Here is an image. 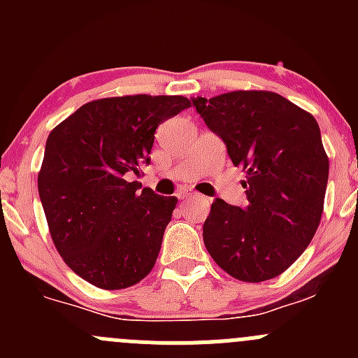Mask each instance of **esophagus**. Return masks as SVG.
<instances>
[{
  "mask_svg": "<svg viewBox=\"0 0 358 358\" xmlns=\"http://www.w3.org/2000/svg\"><path fill=\"white\" fill-rule=\"evenodd\" d=\"M180 197H183V199H185V197H189V199H202L201 196H197V194L194 192H182L180 194Z\"/></svg>",
  "mask_w": 358,
  "mask_h": 358,
  "instance_id": "obj_1",
  "label": "esophagus"
}]
</instances>
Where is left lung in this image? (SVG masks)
I'll return each instance as SVG.
<instances>
[{"mask_svg": "<svg viewBox=\"0 0 358 358\" xmlns=\"http://www.w3.org/2000/svg\"><path fill=\"white\" fill-rule=\"evenodd\" d=\"M206 126L248 171V206L215 199L202 227L211 258L234 279L280 275L312 243L320 223L329 159L306 110L272 92L192 99Z\"/></svg>", "mask_w": 358, "mask_h": 358, "instance_id": "left-lung-1", "label": "left lung"}]
</instances>
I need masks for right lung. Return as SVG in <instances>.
<instances>
[{
	"label": "right lung",
	"instance_id": "1",
	"mask_svg": "<svg viewBox=\"0 0 358 358\" xmlns=\"http://www.w3.org/2000/svg\"><path fill=\"white\" fill-rule=\"evenodd\" d=\"M190 107L185 96H112L79 107L46 140L38 190L57 251L102 289L149 275L176 197L129 176L149 166L161 122Z\"/></svg>",
	"mask_w": 358,
	"mask_h": 358
}]
</instances>
